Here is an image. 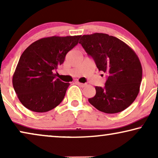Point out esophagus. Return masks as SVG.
Listing matches in <instances>:
<instances>
[{"label": "esophagus", "instance_id": "1", "mask_svg": "<svg viewBox=\"0 0 158 158\" xmlns=\"http://www.w3.org/2000/svg\"><path fill=\"white\" fill-rule=\"evenodd\" d=\"M77 83L78 84V85H79L80 86H81V87H82V88L85 87V86L86 85H87V84H86V83H80V82H78V81L77 82Z\"/></svg>", "mask_w": 158, "mask_h": 158}]
</instances>
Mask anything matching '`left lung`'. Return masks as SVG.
Here are the masks:
<instances>
[{"label": "left lung", "mask_w": 158, "mask_h": 158, "mask_svg": "<svg viewBox=\"0 0 158 158\" xmlns=\"http://www.w3.org/2000/svg\"><path fill=\"white\" fill-rule=\"evenodd\" d=\"M79 43L98 70L106 75L105 86H96V94L88 99L89 103L106 114L124 111L139 92L142 68L137 54L119 39L106 34L83 35Z\"/></svg>", "instance_id": "8db88e82"}]
</instances>
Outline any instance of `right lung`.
<instances>
[{
	"label": "right lung",
	"mask_w": 158,
	"mask_h": 158,
	"mask_svg": "<svg viewBox=\"0 0 158 158\" xmlns=\"http://www.w3.org/2000/svg\"><path fill=\"white\" fill-rule=\"evenodd\" d=\"M81 36H53L30 44L21 55L12 83L21 103L28 109L43 113L63 100L69 83L56 78L55 71Z\"/></svg>",
	"instance_id": "1"
}]
</instances>
